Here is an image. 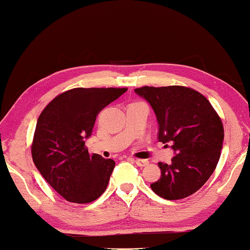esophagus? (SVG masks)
<instances>
[{
	"label": "esophagus",
	"instance_id": "obj_1",
	"mask_svg": "<svg viewBox=\"0 0 250 250\" xmlns=\"http://www.w3.org/2000/svg\"><path fill=\"white\" fill-rule=\"evenodd\" d=\"M134 163L136 164L138 167H146L148 165V160H144V159H135Z\"/></svg>",
	"mask_w": 250,
	"mask_h": 250
}]
</instances>
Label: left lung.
Wrapping results in <instances>:
<instances>
[{"label": "left lung", "instance_id": "left-lung-1", "mask_svg": "<svg viewBox=\"0 0 250 250\" xmlns=\"http://www.w3.org/2000/svg\"><path fill=\"white\" fill-rule=\"evenodd\" d=\"M135 93L154 109L158 141L170 144L176 154L170 165L158 163L161 177L151 183V190L166 200L193 194L212 176L220 160L224 141L220 116L204 95L190 87L143 86Z\"/></svg>", "mask_w": 250, "mask_h": 250}]
</instances>
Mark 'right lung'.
Wrapping results in <instances>:
<instances>
[{
    "mask_svg": "<svg viewBox=\"0 0 250 250\" xmlns=\"http://www.w3.org/2000/svg\"><path fill=\"white\" fill-rule=\"evenodd\" d=\"M126 87H76L51 101L38 117L32 144L34 164L69 202L90 203L103 194L115 161L90 156L85 139L98 114Z\"/></svg>",
    "mask_w": 250,
    "mask_h": 250,
    "instance_id": "1",
    "label": "right lung"
}]
</instances>
